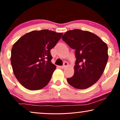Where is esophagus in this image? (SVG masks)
<instances>
[{"instance_id": "obj_1", "label": "esophagus", "mask_w": 120, "mask_h": 120, "mask_svg": "<svg viewBox=\"0 0 120 120\" xmlns=\"http://www.w3.org/2000/svg\"><path fill=\"white\" fill-rule=\"evenodd\" d=\"M68 65V63H67V62H64V65L63 66H60V68H61V69H64L65 68V67H67Z\"/></svg>"}]
</instances>
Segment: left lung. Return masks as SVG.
<instances>
[{
	"label": "left lung",
	"instance_id": "obj_1",
	"mask_svg": "<svg viewBox=\"0 0 120 120\" xmlns=\"http://www.w3.org/2000/svg\"><path fill=\"white\" fill-rule=\"evenodd\" d=\"M62 39L75 50L74 74L67 79L68 83L77 89L92 86L105 68L109 57L106 44L93 33L80 29L68 31Z\"/></svg>",
	"mask_w": 120,
	"mask_h": 120
}]
</instances>
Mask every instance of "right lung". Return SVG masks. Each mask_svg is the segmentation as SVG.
I'll use <instances>...</instances> for the list:
<instances>
[{
    "mask_svg": "<svg viewBox=\"0 0 120 120\" xmlns=\"http://www.w3.org/2000/svg\"><path fill=\"white\" fill-rule=\"evenodd\" d=\"M62 35L47 29L33 30L14 44L10 58L13 72L26 88L38 90L48 84L56 68L51 62L50 50Z\"/></svg>",
    "mask_w": 120,
    "mask_h": 120,
    "instance_id": "1",
    "label": "right lung"
}]
</instances>
